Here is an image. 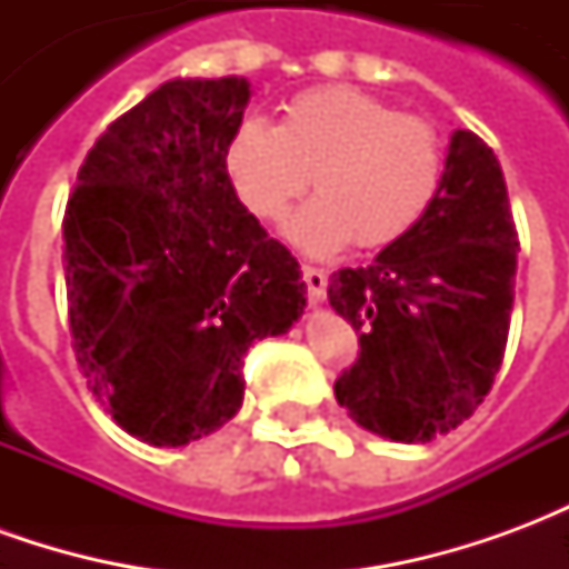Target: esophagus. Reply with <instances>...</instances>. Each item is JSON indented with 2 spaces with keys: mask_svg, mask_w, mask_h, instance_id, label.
Segmentation results:
<instances>
[{
  "mask_svg": "<svg viewBox=\"0 0 569 569\" xmlns=\"http://www.w3.org/2000/svg\"><path fill=\"white\" fill-rule=\"evenodd\" d=\"M301 273H305V283H308L310 305H322V301H326V286H329L326 271H322V268H313V264H305Z\"/></svg>",
  "mask_w": 569,
  "mask_h": 569,
  "instance_id": "obj_1",
  "label": "esophagus"
}]
</instances>
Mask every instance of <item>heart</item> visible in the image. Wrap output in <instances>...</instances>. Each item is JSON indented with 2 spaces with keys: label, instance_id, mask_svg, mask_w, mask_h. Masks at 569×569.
<instances>
[{
  "label": "heart",
  "instance_id": "1",
  "mask_svg": "<svg viewBox=\"0 0 569 569\" xmlns=\"http://www.w3.org/2000/svg\"><path fill=\"white\" fill-rule=\"evenodd\" d=\"M224 170L261 222H280L313 173L320 194L292 216L286 234L326 256L347 240L362 249L402 240L439 194L445 158L429 121L329 84L292 97L277 124L243 121L228 140Z\"/></svg>",
  "mask_w": 569,
  "mask_h": 569
}]
</instances>
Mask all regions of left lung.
<instances>
[{
  "label": "left lung",
  "mask_w": 569,
  "mask_h": 569,
  "mask_svg": "<svg viewBox=\"0 0 569 569\" xmlns=\"http://www.w3.org/2000/svg\"><path fill=\"white\" fill-rule=\"evenodd\" d=\"M518 231L488 142L453 130L439 194L369 268L329 277V305L359 332L335 399L390 441H432L472 418L500 371Z\"/></svg>",
  "instance_id": "8db88e82"
}]
</instances>
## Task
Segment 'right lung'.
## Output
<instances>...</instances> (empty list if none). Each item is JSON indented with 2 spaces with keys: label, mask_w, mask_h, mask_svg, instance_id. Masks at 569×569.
Listing matches in <instances>:
<instances>
[{
  "label": "right lung",
  "mask_w": 569,
  "mask_h": 569,
  "mask_svg": "<svg viewBox=\"0 0 569 569\" xmlns=\"http://www.w3.org/2000/svg\"><path fill=\"white\" fill-rule=\"evenodd\" d=\"M249 81L173 79L112 121L63 216L69 329L118 427L179 448L243 406L252 341L289 332L308 286L240 203L224 149Z\"/></svg>",
  "instance_id": "obj_1"
}]
</instances>
